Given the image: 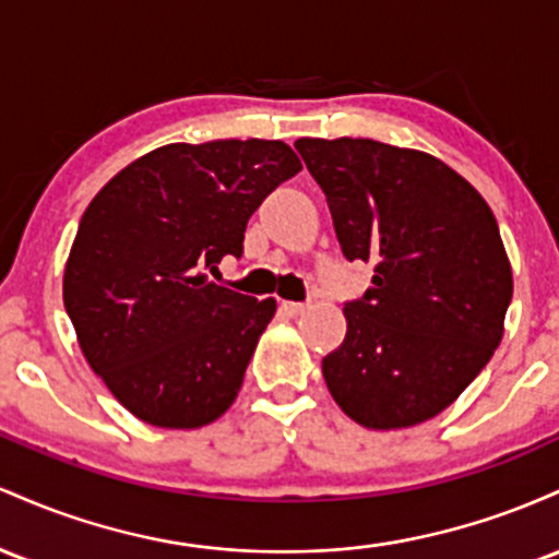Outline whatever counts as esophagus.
Masks as SVG:
<instances>
[{"instance_id": "obj_1", "label": "esophagus", "mask_w": 559, "mask_h": 559, "mask_svg": "<svg viewBox=\"0 0 559 559\" xmlns=\"http://www.w3.org/2000/svg\"><path fill=\"white\" fill-rule=\"evenodd\" d=\"M306 309H309V304H296V300H282V311L287 313V317H300Z\"/></svg>"}]
</instances>
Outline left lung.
<instances>
[{"mask_svg":"<svg viewBox=\"0 0 559 559\" xmlns=\"http://www.w3.org/2000/svg\"><path fill=\"white\" fill-rule=\"evenodd\" d=\"M348 261L372 287L343 309L346 341L322 359L332 399L369 430L441 415L504 335L512 266L497 218L465 177L423 150L378 140H304Z\"/></svg>","mask_w":559,"mask_h":559,"instance_id":"obj_1","label":"left lung"}]
</instances>
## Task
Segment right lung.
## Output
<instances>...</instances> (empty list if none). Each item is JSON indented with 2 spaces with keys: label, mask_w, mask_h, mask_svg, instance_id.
<instances>
[{
  "label": "right lung",
  "mask_w": 559,
  "mask_h": 559,
  "mask_svg": "<svg viewBox=\"0 0 559 559\" xmlns=\"http://www.w3.org/2000/svg\"><path fill=\"white\" fill-rule=\"evenodd\" d=\"M300 171L280 140L174 142L129 163L81 216L62 304L81 354L123 409L168 430L235 404L277 300L213 285L261 200Z\"/></svg>",
  "instance_id": "right-lung-1"
}]
</instances>
